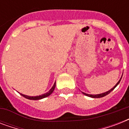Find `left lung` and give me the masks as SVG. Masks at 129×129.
<instances>
[{"label":"left lung","instance_id":"obj_1","mask_svg":"<svg viewBox=\"0 0 129 129\" xmlns=\"http://www.w3.org/2000/svg\"><path fill=\"white\" fill-rule=\"evenodd\" d=\"M121 78H122V77L120 78V79L119 80V81H118V82L116 83V84L115 85V86H114V87L112 88V89H110V90H108V91H107V92H104V93H102V94H86V93H84V92H82V94H84V95H86V96H87L91 97V98H102V97H104V96H106V95H108V94H110V92H112V90H114V88H116V86H118V84H119V83H120V80H121Z\"/></svg>","mask_w":129,"mask_h":129}]
</instances>
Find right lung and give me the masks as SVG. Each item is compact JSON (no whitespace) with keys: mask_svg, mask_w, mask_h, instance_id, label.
Wrapping results in <instances>:
<instances>
[{"mask_svg":"<svg viewBox=\"0 0 129 129\" xmlns=\"http://www.w3.org/2000/svg\"><path fill=\"white\" fill-rule=\"evenodd\" d=\"M55 88V82L54 83V84L53 86V87L51 88L49 92H47L45 94H43L42 95H40V96H27V95H25V94H20L21 96H23V97H25V98H27V99H29V100H40V99H42V98H46L47 96H49L50 94H51L53 92V90H54Z\"/></svg>","mask_w":129,"mask_h":129,"instance_id":"1","label":"right lung"}]
</instances>
